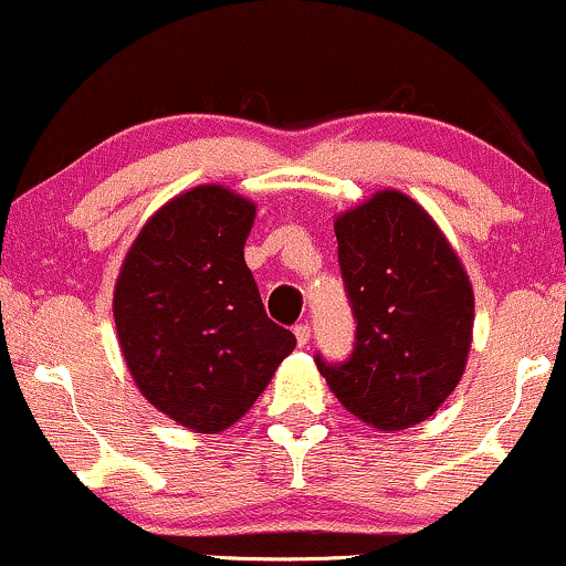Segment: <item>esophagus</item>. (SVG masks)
<instances>
[{
	"label": "esophagus",
	"mask_w": 566,
	"mask_h": 566,
	"mask_svg": "<svg viewBox=\"0 0 566 566\" xmlns=\"http://www.w3.org/2000/svg\"><path fill=\"white\" fill-rule=\"evenodd\" d=\"M292 333H295V337H297V346H308V340H311V327H308V322L295 324V329H292Z\"/></svg>",
	"instance_id": "esophagus-1"
}]
</instances>
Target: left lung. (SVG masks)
<instances>
[{"instance_id":"8db88e82","label":"left lung","mask_w":566,"mask_h":566,"mask_svg":"<svg viewBox=\"0 0 566 566\" xmlns=\"http://www.w3.org/2000/svg\"><path fill=\"white\" fill-rule=\"evenodd\" d=\"M335 237L356 337L348 359L316 354V367L365 423H420L454 391L469 359V276L423 207L399 191L337 218Z\"/></svg>"}]
</instances>
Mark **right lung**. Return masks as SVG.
I'll list each match as a JSON object with an SVG mask.
<instances>
[{
    "mask_svg": "<svg viewBox=\"0 0 566 566\" xmlns=\"http://www.w3.org/2000/svg\"><path fill=\"white\" fill-rule=\"evenodd\" d=\"M252 220L255 205L229 188L186 191L143 226L116 282V333L140 394L199 433L237 423L295 348L244 263Z\"/></svg>",
    "mask_w": 566,
    "mask_h": 566,
    "instance_id": "1",
    "label": "right lung"
}]
</instances>
